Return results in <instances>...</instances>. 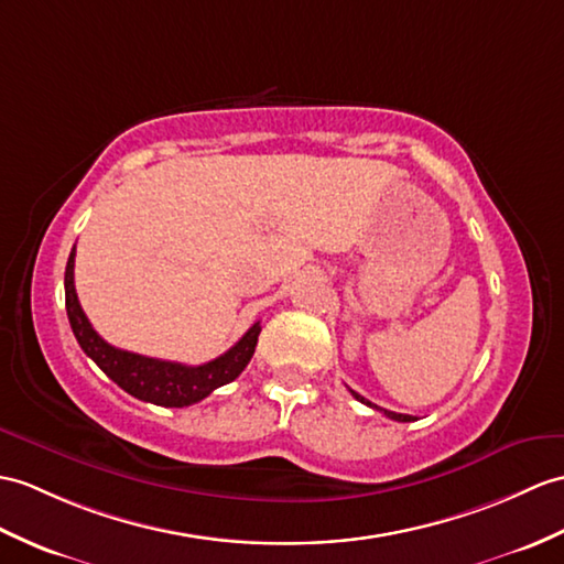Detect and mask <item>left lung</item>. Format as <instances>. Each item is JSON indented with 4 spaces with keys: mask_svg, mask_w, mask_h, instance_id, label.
I'll return each mask as SVG.
<instances>
[{
    "mask_svg": "<svg viewBox=\"0 0 564 564\" xmlns=\"http://www.w3.org/2000/svg\"><path fill=\"white\" fill-rule=\"evenodd\" d=\"M350 394L352 397H356L360 403H365V405H370V409H375V411H382L387 417H391V421H399V423H411V421H415V417L413 415H405V413H394V411H387V409H379V405H375L372 401H368V399H365V397H360L358 394V391H352L350 389Z\"/></svg>",
    "mask_w": 564,
    "mask_h": 564,
    "instance_id": "obj_1",
    "label": "left lung"
}]
</instances>
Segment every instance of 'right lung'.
Here are the masks:
<instances>
[{
  "label": "right lung",
  "instance_id": "right-lung-1",
  "mask_svg": "<svg viewBox=\"0 0 564 564\" xmlns=\"http://www.w3.org/2000/svg\"><path fill=\"white\" fill-rule=\"evenodd\" d=\"M74 257L76 247L69 254L67 271H64V295H67V317L72 324V332L86 356L94 360L117 387H122L127 394L155 405H167V409H185V405L206 399L214 389L232 382V379L247 368V362L252 360L257 338L261 332L259 322H254L230 350L204 365H182L159 358H147L139 356V352H129L102 341L98 332L90 326L82 305H78L74 288Z\"/></svg>",
  "mask_w": 564,
  "mask_h": 564
}]
</instances>
